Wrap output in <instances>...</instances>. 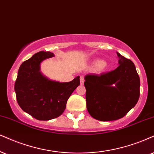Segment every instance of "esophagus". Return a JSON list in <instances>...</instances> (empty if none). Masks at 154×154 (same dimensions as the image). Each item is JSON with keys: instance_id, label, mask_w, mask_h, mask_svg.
<instances>
[{"instance_id": "1", "label": "esophagus", "mask_w": 154, "mask_h": 154, "mask_svg": "<svg viewBox=\"0 0 154 154\" xmlns=\"http://www.w3.org/2000/svg\"><path fill=\"white\" fill-rule=\"evenodd\" d=\"M84 78H83V76H81L80 77V81H81V84L83 85V83H84Z\"/></svg>"}]
</instances>
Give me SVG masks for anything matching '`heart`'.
Here are the masks:
<instances>
[{
	"label": "heart",
	"instance_id": "heart-1",
	"mask_svg": "<svg viewBox=\"0 0 154 154\" xmlns=\"http://www.w3.org/2000/svg\"><path fill=\"white\" fill-rule=\"evenodd\" d=\"M92 65L94 66V70L98 73L104 72L108 68V63L106 60H94L92 63Z\"/></svg>",
	"mask_w": 154,
	"mask_h": 154
}]
</instances>
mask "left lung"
Segmentation results:
<instances>
[{
	"label": "left lung",
	"instance_id": "obj_1",
	"mask_svg": "<svg viewBox=\"0 0 154 154\" xmlns=\"http://www.w3.org/2000/svg\"><path fill=\"white\" fill-rule=\"evenodd\" d=\"M118 68L100 74L85 76L86 107L93 118L109 121L121 119L137 103L140 79L131 60L121 56Z\"/></svg>",
	"mask_w": 154,
	"mask_h": 154
}]
</instances>
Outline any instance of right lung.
Listing matches in <instances>:
<instances>
[{"label":"right lung","mask_w":154,"mask_h":154,"mask_svg":"<svg viewBox=\"0 0 154 154\" xmlns=\"http://www.w3.org/2000/svg\"><path fill=\"white\" fill-rule=\"evenodd\" d=\"M49 51H40L20 65L15 92L22 110L40 121H48L60 116L66 109L72 93L80 85V76L73 81L60 83L48 79L41 71V63L54 57Z\"/></svg>","instance_id":"right-lung-1"}]
</instances>
